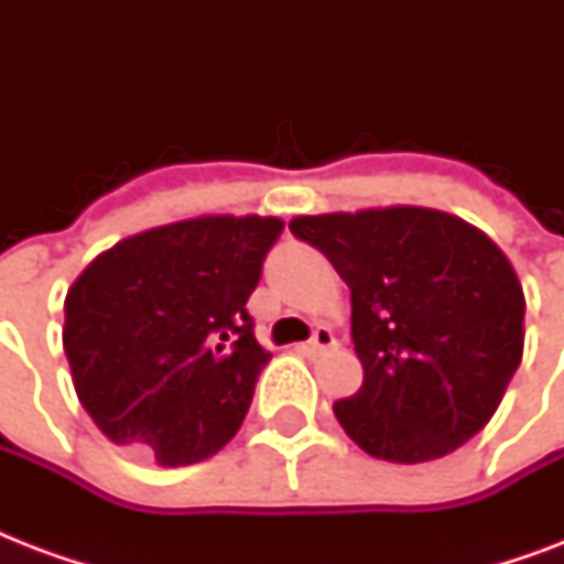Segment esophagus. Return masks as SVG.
Returning a JSON list of instances; mask_svg holds the SVG:
<instances>
[{
	"label": "esophagus",
	"mask_w": 564,
	"mask_h": 564,
	"mask_svg": "<svg viewBox=\"0 0 564 564\" xmlns=\"http://www.w3.org/2000/svg\"><path fill=\"white\" fill-rule=\"evenodd\" d=\"M330 348H336V336L327 330V327H318L316 334H313V339H310L307 345H301V351L310 354V357H318V354L330 351Z\"/></svg>",
	"instance_id": "obj_1"
}]
</instances>
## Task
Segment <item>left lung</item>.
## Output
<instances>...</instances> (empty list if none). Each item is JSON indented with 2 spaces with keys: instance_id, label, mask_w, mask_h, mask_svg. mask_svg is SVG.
<instances>
[{
  "instance_id": "obj_1",
  "label": "left lung",
  "mask_w": 564,
  "mask_h": 564,
  "mask_svg": "<svg viewBox=\"0 0 564 564\" xmlns=\"http://www.w3.org/2000/svg\"><path fill=\"white\" fill-rule=\"evenodd\" d=\"M351 290L360 392L334 403L377 459L430 463L480 433L524 354V290L482 230L430 207L290 221Z\"/></svg>"
}]
</instances>
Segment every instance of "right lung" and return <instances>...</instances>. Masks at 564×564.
Instances as JSON below:
<instances>
[{"mask_svg":"<svg viewBox=\"0 0 564 564\" xmlns=\"http://www.w3.org/2000/svg\"><path fill=\"white\" fill-rule=\"evenodd\" d=\"M274 216H198L101 251L66 292L64 351L78 401L113 442L163 468L237 436L272 354L246 301L281 237Z\"/></svg>","mask_w":564,"mask_h":564,"instance_id":"add662e5","label":"right lung"}]
</instances>
